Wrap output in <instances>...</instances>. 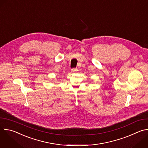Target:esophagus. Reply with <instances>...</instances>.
Returning <instances> with one entry per match:
<instances>
[{
    "instance_id": "esophagus-1",
    "label": "esophagus",
    "mask_w": 148,
    "mask_h": 148,
    "mask_svg": "<svg viewBox=\"0 0 148 148\" xmlns=\"http://www.w3.org/2000/svg\"><path fill=\"white\" fill-rule=\"evenodd\" d=\"M77 71V69H71V72L72 73H74V72H75V71Z\"/></svg>"
}]
</instances>
